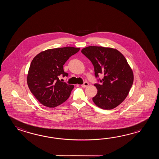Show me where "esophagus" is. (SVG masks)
Returning a JSON list of instances; mask_svg holds the SVG:
<instances>
[{"label":"esophagus","instance_id":"34e87169","mask_svg":"<svg viewBox=\"0 0 159 159\" xmlns=\"http://www.w3.org/2000/svg\"><path fill=\"white\" fill-rule=\"evenodd\" d=\"M88 86H89V83L87 82H84V84L81 85V86H82V88H86Z\"/></svg>","mask_w":159,"mask_h":159}]
</instances>
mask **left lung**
<instances>
[{"label": "left lung", "mask_w": 159, "mask_h": 159, "mask_svg": "<svg viewBox=\"0 0 159 159\" xmlns=\"http://www.w3.org/2000/svg\"><path fill=\"white\" fill-rule=\"evenodd\" d=\"M81 52L91 61L95 75H104L95 84L98 91L93 98L96 106L104 110H111L120 105L129 94L134 82V74L125 58L116 49L89 46Z\"/></svg>", "instance_id": "obj_1"}]
</instances>
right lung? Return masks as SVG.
Instances as JSON below:
<instances>
[{
  "label": "right lung",
  "mask_w": 159,
  "mask_h": 159,
  "mask_svg": "<svg viewBox=\"0 0 159 159\" xmlns=\"http://www.w3.org/2000/svg\"><path fill=\"white\" fill-rule=\"evenodd\" d=\"M80 48H58L43 51L30 63L27 84L30 92L42 105L56 107L69 97L74 85L61 82L58 77L68 76L63 65Z\"/></svg>",
  "instance_id": "right-lung-1"
}]
</instances>
